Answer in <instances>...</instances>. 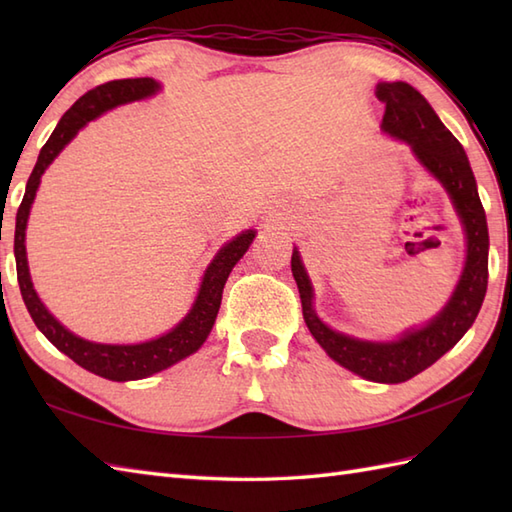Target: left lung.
<instances>
[{"instance_id":"1","label":"left lung","mask_w":512,"mask_h":512,"mask_svg":"<svg viewBox=\"0 0 512 512\" xmlns=\"http://www.w3.org/2000/svg\"><path fill=\"white\" fill-rule=\"evenodd\" d=\"M378 101L385 103L383 132L411 147L420 165L447 189L466 235L462 277L447 306L427 325L407 330L396 341H363L328 328L312 308L314 290L299 250H292V277L297 281L303 319L332 361L374 383H405L447 354L471 328L482 308L488 284V226L477 195L475 176L458 143L427 99L405 81L378 83Z\"/></svg>"}]
</instances>
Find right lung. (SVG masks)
<instances>
[{
  "mask_svg": "<svg viewBox=\"0 0 512 512\" xmlns=\"http://www.w3.org/2000/svg\"><path fill=\"white\" fill-rule=\"evenodd\" d=\"M158 90H160V83L145 76V79H121V81L103 83L99 88L83 94L81 99L61 116V121L57 127H54L48 143L41 147L37 165L32 169L26 184L24 200L19 204L17 224H15L17 281L32 321H35V325L43 332V336H46V339L57 347L59 352L70 356L76 365H81L83 369H88V372L96 376L116 380V383L140 380L151 374H158L162 369L176 365L178 361H182V358H187L193 352L200 350L202 343L206 341V336H209L213 328L217 310H220L226 279L231 275L233 266L244 257L248 246L253 244L255 239V231L253 228H248V231L239 233L237 237L231 239V242H226L220 250H217L213 262L204 270L198 297H195L187 317H184L176 328L169 330L167 334H162L158 339H151L145 343L107 345V343L85 341L81 336L65 330L37 297L28 273L26 224H28L30 206L35 202L43 171L52 165V160L61 154V149L68 145L76 134H79V129H83L90 121H94V118H99L101 114L112 110L116 105L147 99V96L156 94Z\"/></svg>",
  "mask_w": 512,
  "mask_h": 512,
  "instance_id": "obj_1",
  "label": "right lung"
}]
</instances>
